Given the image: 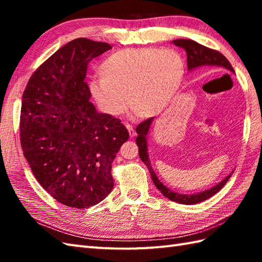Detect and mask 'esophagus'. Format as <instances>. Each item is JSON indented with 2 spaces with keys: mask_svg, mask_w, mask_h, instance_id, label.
<instances>
[{
  "mask_svg": "<svg viewBox=\"0 0 262 262\" xmlns=\"http://www.w3.org/2000/svg\"><path fill=\"white\" fill-rule=\"evenodd\" d=\"M126 128L128 129V133H129L130 138H133L136 135V132L134 130V128H133V126L130 124H126Z\"/></svg>",
  "mask_w": 262,
  "mask_h": 262,
  "instance_id": "1",
  "label": "esophagus"
}]
</instances>
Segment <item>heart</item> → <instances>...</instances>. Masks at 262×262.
Here are the masks:
<instances>
[{
    "label": "heart",
    "mask_w": 262,
    "mask_h": 262,
    "mask_svg": "<svg viewBox=\"0 0 262 262\" xmlns=\"http://www.w3.org/2000/svg\"><path fill=\"white\" fill-rule=\"evenodd\" d=\"M185 62L174 49L130 48L111 54L88 81L91 97L102 113L118 116L127 102L142 118L168 107L185 75Z\"/></svg>",
    "instance_id": "b5f03b06"
}]
</instances>
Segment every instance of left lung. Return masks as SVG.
Masks as SVG:
<instances>
[{
  "mask_svg": "<svg viewBox=\"0 0 262 262\" xmlns=\"http://www.w3.org/2000/svg\"><path fill=\"white\" fill-rule=\"evenodd\" d=\"M172 42H173L176 46L181 47L182 49H185L186 51L188 70H194L197 68H213V69H224L234 73V70H233L229 60L226 59L224 55H222L220 52L215 51V49H210L208 47L200 45V43L190 40V39H176V40H173ZM152 121H153V118H148L146 120H144L143 122H141V124L136 127V133L138 134L136 138V144L138 146L140 158L143 162L146 164L154 185L157 186V188L164 194L166 198H169L170 200H172V202L183 204V205L198 204V203L204 202L206 199L210 198L211 196H214L216 192H219L221 189L224 187L225 183L229 181L232 173L227 176L223 181H221L219 185H216L215 187L208 189V190H205L203 192L194 193V194L178 193L170 190L169 188H166L163 183L158 179L157 174H155V172L152 169L151 162H149L148 160L146 137H147Z\"/></svg>",
  "mask_w": 262,
  "mask_h": 262,
  "instance_id": "8db88e82",
  "label": "left lung"
}]
</instances>
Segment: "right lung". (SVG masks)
I'll use <instances>...</instances> for the list:
<instances>
[{
    "instance_id": "1",
    "label": "right lung",
    "mask_w": 262,
    "mask_h": 262,
    "mask_svg": "<svg viewBox=\"0 0 262 262\" xmlns=\"http://www.w3.org/2000/svg\"><path fill=\"white\" fill-rule=\"evenodd\" d=\"M107 42L77 38L45 60L22 96L20 141L41 187L58 203L88 208L114 188L111 164L129 134L90 102L88 64L109 51Z\"/></svg>"
}]
</instances>
